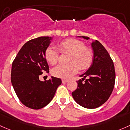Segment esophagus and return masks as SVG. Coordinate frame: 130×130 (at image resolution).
I'll return each instance as SVG.
<instances>
[{"mask_svg":"<svg viewBox=\"0 0 130 130\" xmlns=\"http://www.w3.org/2000/svg\"><path fill=\"white\" fill-rule=\"evenodd\" d=\"M62 83H67L69 82V80H65V79H62Z\"/></svg>","mask_w":130,"mask_h":130,"instance_id":"34e87169","label":"esophagus"}]
</instances>
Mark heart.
<instances>
[{
	"mask_svg": "<svg viewBox=\"0 0 130 130\" xmlns=\"http://www.w3.org/2000/svg\"><path fill=\"white\" fill-rule=\"evenodd\" d=\"M57 47L61 55H68L65 65H58L52 71L56 77L67 79L77 73L79 69L86 70L92 65L94 54L92 49L85 46V43L75 39H68L57 43ZM45 58L48 63L55 65L58 63L59 55L51 47L45 52Z\"/></svg>",
	"mask_w": 130,
	"mask_h": 130,
	"instance_id": "1",
	"label": "heart"
}]
</instances>
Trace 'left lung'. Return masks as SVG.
<instances>
[{
  "instance_id": "obj_1",
  "label": "left lung",
  "mask_w": 130,
  "mask_h": 130,
  "mask_svg": "<svg viewBox=\"0 0 130 130\" xmlns=\"http://www.w3.org/2000/svg\"><path fill=\"white\" fill-rule=\"evenodd\" d=\"M91 46L94 52L93 63L86 73L80 75L83 78L77 81V88L72 92V96L78 104L92 109L105 103L111 95L115 82V70L111 57L103 45L95 40Z\"/></svg>"
}]
</instances>
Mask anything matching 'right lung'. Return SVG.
<instances>
[{"mask_svg":"<svg viewBox=\"0 0 130 130\" xmlns=\"http://www.w3.org/2000/svg\"><path fill=\"white\" fill-rule=\"evenodd\" d=\"M49 37H40L26 42L12 62L11 82L22 104L39 110L51 102L61 85L60 78L52 76L42 82L39 75L49 71L45 52L50 43Z\"/></svg>","mask_w":130,"mask_h":130,"instance_id":"right-lung-1","label":"right lung"}]
</instances>
